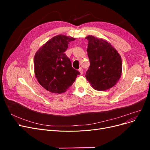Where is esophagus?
Segmentation results:
<instances>
[{
    "mask_svg": "<svg viewBox=\"0 0 150 150\" xmlns=\"http://www.w3.org/2000/svg\"><path fill=\"white\" fill-rule=\"evenodd\" d=\"M79 72H80V74H81V75H83V69H82L81 67H80V68L79 69Z\"/></svg>",
    "mask_w": 150,
    "mask_h": 150,
    "instance_id": "1",
    "label": "esophagus"
}]
</instances>
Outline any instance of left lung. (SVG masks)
<instances>
[{
    "label": "left lung",
    "mask_w": 150,
    "mask_h": 150,
    "mask_svg": "<svg viewBox=\"0 0 150 150\" xmlns=\"http://www.w3.org/2000/svg\"><path fill=\"white\" fill-rule=\"evenodd\" d=\"M86 38L88 40L87 52L90 61L86 79L96 90L101 91L111 88L122 75L120 55L103 39L90 35Z\"/></svg>",
    "instance_id": "left-lung-1"
}]
</instances>
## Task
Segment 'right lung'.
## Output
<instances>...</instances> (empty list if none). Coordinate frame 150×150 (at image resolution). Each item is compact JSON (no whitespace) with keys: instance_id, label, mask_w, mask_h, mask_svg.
I'll list each match as a JSON object with an SVG mask.
<instances>
[{"instance_id":"1","label":"right lung","mask_w":150,"mask_h":150,"mask_svg":"<svg viewBox=\"0 0 150 150\" xmlns=\"http://www.w3.org/2000/svg\"><path fill=\"white\" fill-rule=\"evenodd\" d=\"M75 38L59 35L52 38L36 53L34 69L36 78L42 87L49 92H66L80 73L72 66L65 52L70 41Z\"/></svg>"}]
</instances>
